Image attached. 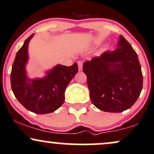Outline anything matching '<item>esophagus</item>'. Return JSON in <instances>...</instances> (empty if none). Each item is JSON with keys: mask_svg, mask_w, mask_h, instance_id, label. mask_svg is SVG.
Segmentation results:
<instances>
[{"mask_svg": "<svg viewBox=\"0 0 154 154\" xmlns=\"http://www.w3.org/2000/svg\"><path fill=\"white\" fill-rule=\"evenodd\" d=\"M77 64H78L79 70V71H81V70L82 69V61H77Z\"/></svg>", "mask_w": 154, "mask_h": 154, "instance_id": "obj_1", "label": "esophagus"}]
</instances>
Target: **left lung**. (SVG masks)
I'll use <instances>...</instances> for the list:
<instances>
[{
	"instance_id": "left-lung-1",
	"label": "left lung",
	"mask_w": 154,
	"mask_h": 154,
	"mask_svg": "<svg viewBox=\"0 0 154 154\" xmlns=\"http://www.w3.org/2000/svg\"><path fill=\"white\" fill-rule=\"evenodd\" d=\"M117 47L83 64L92 103L106 112L130 109L143 88L141 66L135 50L122 35Z\"/></svg>"
}]
</instances>
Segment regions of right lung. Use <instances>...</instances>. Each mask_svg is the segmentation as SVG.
Masks as SVG:
<instances>
[{"label": "right lung", "instance_id": "obj_1", "mask_svg": "<svg viewBox=\"0 0 154 154\" xmlns=\"http://www.w3.org/2000/svg\"><path fill=\"white\" fill-rule=\"evenodd\" d=\"M31 35L17 53L12 65L11 85L19 102L27 110L38 114L54 112L63 103L65 90L78 72L77 63L70 66L57 64L43 78L29 79L26 75L28 45Z\"/></svg>", "mask_w": 154, "mask_h": 154}]
</instances>
